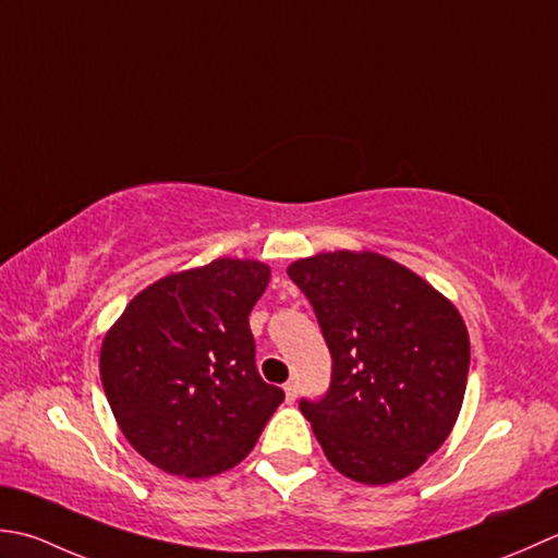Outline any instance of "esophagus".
<instances>
[{
    "label": "esophagus",
    "instance_id": "esophagus-1",
    "mask_svg": "<svg viewBox=\"0 0 558 558\" xmlns=\"http://www.w3.org/2000/svg\"><path fill=\"white\" fill-rule=\"evenodd\" d=\"M283 392H287V402H293L295 395H299V385H295V380H289L283 385Z\"/></svg>",
    "mask_w": 558,
    "mask_h": 558
}]
</instances>
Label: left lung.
Segmentation results:
<instances>
[{
	"instance_id": "left-lung-1",
	"label": "left lung",
	"mask_w": 558,
	"mask_h": 558,
	"mask_svg": "<svg viewBox=\"0 0 558 558\" xmlns=\"http://www.w3.org/2000/svg\"><path fill=\"white\" fill-rule=\"evenodd\" d=\"M287 271L332 354L323 400H301L327 460L361 484L404 480L458 422L470 371L462 315L412 269L371 250L303 257Z\"/></svg>"
}]
</instances>
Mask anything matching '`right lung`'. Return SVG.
<instances>
[{"label": "right lung", "mask_w": 558, "mask_h": 558, "mask_svg": "<svg viewBox=\"0 0 558 558\" xmlns=\"http://www.w3.org/2000/svg\"><path fill=\"white\" fill-rule=\"evenodd\" d=\"M269 283L257 259L219 257L154 281L100 347V380L130 446L204 480L247 458L283 390L255 366L247 315Z\"/></svg>", "instance_id": "add662e5"}]
</instances>
